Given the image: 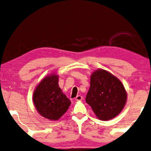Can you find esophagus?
Instances as JSON below:
<instances>
[{"label":"esophagus","mask_w":151,"mask_h":151,"mask_svg":"<svg viewBox=\"0 0 151 151\" xmlns=\"http://www.w3.org/2000/svg\"><path fill=\"white\" fill-rule=\"evenodd\" d=\"M82 99H83V96H82L81 95L76 96V97L75 98V100L76 101H82Z\"/></svg>","instance_id":"34e87169"}]
</instances>
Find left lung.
Masks as SVG:
<instances>
[{"label": "left lung", "mask_w": 151, "mask_h": 151, "mask_svg": "<svg viewBox=\"0 0 151 151\" xmlns=\"http://www.w3.org/2000/svg\"><path fill=\"white\" fill-rule=\"evenodd\" d=\"M90 84L85 100L97 118L108 121L119 114L127 99L121 81L108 71L98 69L92 73Z\"/></svg>", "instance_id": "8db88e82"}]
</instances>
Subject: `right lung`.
<instances>
[{
    "label": "right lung",
    "instance_id": "obj_1",
    "mask_svg": "<svg viewBox=\"0 0 151 151\" xmlns=\"http://www.w3.org/2000/svg\"><path fill=\"white\" fill-rule=\"evenodd\" d=\"M33 103L38 112L50 121H57L67 111L71 102L58 86V76L51 74L35 88Z\"/></svg>",
    "mask_w": 151,
    "mask_h": 151
}]
</instances>
